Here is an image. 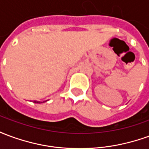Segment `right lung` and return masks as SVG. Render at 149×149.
<instances>
[{"label": "right lung", "mask_w": 149, "mask_h": 149, "mask_svg": "<svg viewBox=\"0 0 149 149\" xmlns=\"http://www.w3.org/2000/svg\"><path fill=\"white\" fill-rule=\"evenodd\" d=\"M34 103H40L39 101H36V100H35V101H34Z\"/></svg>", "instance_id": "obj_1"}]
</instances>
